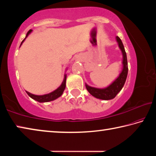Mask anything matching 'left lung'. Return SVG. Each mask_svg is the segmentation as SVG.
<instances>
[{
    "instance_id": "left-lung-1",
    "label": "left lung",
    "mask_w": 156,
    "mask_h": 156,
    "mask_svg": "<svg viewBox=\"0 0 156 156\" xmlns=\"http://www.w3.org/2000/svg\"><path fill=\"white\" fill-rule=\"evenodd\" d=\"M116 41L118 44L120 49L121 50L122 54V72L118 76V77L113 82V83L109 84V86L105 88L100 89L93 87L89 86L87 84L85 83L86 88L91 96L96 98L104 100H112L116 96L119 92L122 89L124 84L125 83L126 77H127L128 73V63L127 58H126V54L125 50V47L122 44V41L118 36L115 37Z\"/></svg>"
}]
</instances>
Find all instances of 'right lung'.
<instances>
[{"label": "right lung", "instance_id": "add662e5", "mask_svg": "<svg viewBox=\"0 0 156 156\" xmlns=\"http://www.w3.org/2000/svg\"><path fill=\"white\" fill-rule=\"evenodd\" d=\"M32 30H30V31H28L27 35H26L25 38L22 41V43L20 44V46L21 44H23V42L25 41V40L26 39V38L29 36V34H30ZM66 79H67V75L65 74L64 76V79H63V81L62 84H60V86L58 88H57L56 90H54V91L51 92V93H49L47 94H44V95H41V96H38V95H35V94H32L30 93V92H28L26 91V93L28 94V96H30L31 98L36 100V101H38L39 102H50V101H52V100H54L57 99L58 98H59L60 96H62V94H63V91L65 89V87H66Z\"/></svg>", "mask_w": 156, "mask_h": 156}]
</instances>
